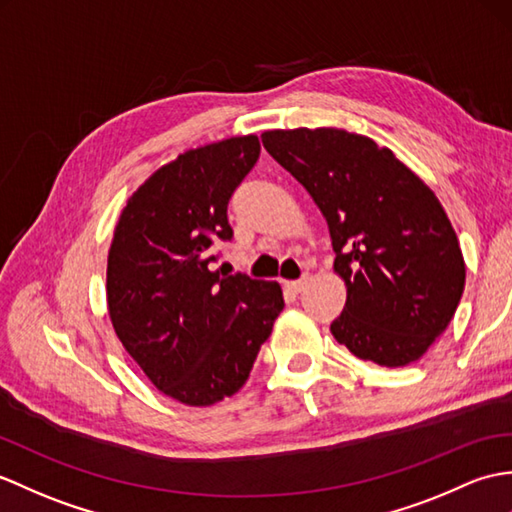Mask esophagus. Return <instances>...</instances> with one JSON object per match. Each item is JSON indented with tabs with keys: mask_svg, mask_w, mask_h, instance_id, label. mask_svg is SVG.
Listing matches in <instances>:
<instances>
[{
	"mask_svg": "<svg viewBox=\"0 0 512 512\" xmlns=\"http://www.w3.org/2000/svg\"><path fill=\"white\" fill-rule=\"evenodd\" d=\"M310 281H312V275H310V272H303V275H301L299 279L290 283V288H292L296 294H299V292H303V290L307 288V285H310Z\"/></svg>",
	"mask_w": 512,
	"mask_h": 512,
	"instance_id": "34e87169",
	"label": "esophagus"
}]
</instances>
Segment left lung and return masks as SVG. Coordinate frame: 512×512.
I'll return each instance as SVG.
<instances>
[{"mask_svg": "<svg viewBox=\"0 0 512 512\" xmlns=\"http://www.w3.org/2000/svg\"><path fill=\"white\" fill-rule=\"evenodd\" d=\"M261 144L329 224L347 283L331 334L379 366L419 360L465 290L458 237L432 189L388 148L340 128L268 130Z\"/></svg>", "mask_w": 512, "mask_h": 512, "instance_id": "8db88e82", "label": "left lung"}]
</instances>
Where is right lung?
<instances>
[{"label": "right lung", "instance_id": "obj_1", "mask_svg": "<svg viewBox=\"0 0 512 512\" xmlns=\"http://www.w3.org/2000/svg\"><path fill=\"white\" fill-rule=\"evenodd\" d=\"M255 135L181 154L130 196L106 268L115 334L163 395L211 406L235 395L283 310L275 281L213 270L233 240L229 202L259 159Z\"/></svg>", "mask_w": 512, "mask_h": 512}]
</instances>
